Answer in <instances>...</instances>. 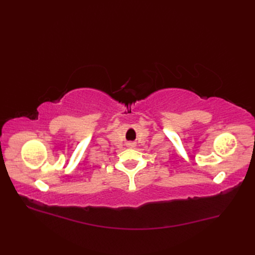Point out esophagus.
Instances as JSON below:
<instances>
[{
	"label": "esophagus",
	"mask_w": 255,
	"mask_h": 255,
	"mask_svg": "<svg viewBox=\"0 0 255 255\" xmlns=\"http://www.w3.org/2000/svg\"><path fill=\"white\" fill-rule=\"evenodd\" d=\"M127 145H128V146H129V148H132V146H134V145H135V143H134V142H132V141H129V142H127Z\"/></svg>",
	"instance_id": "1"
}]
</instances>
